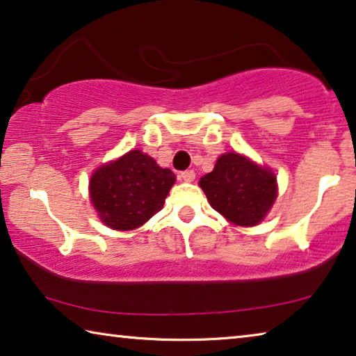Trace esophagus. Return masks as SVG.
Here are the masks:
<instances>
[{
	"instance_id": "34e87169",
	"label": "esophagus",
	"mask_w": 356,
	"mask_h": 356,
	"mask_svg": "<svg viewBox=\"0 0 356 356\" xmlns=\"http://www.w3.org/2000/svg\"><path fill=\"white\" fill-rule=\"evenodd\" d=\"M179 177L185 180V182H192V180L195 179V172L193 171H184V172H180Z\"/></svg>"
}]
</instances>
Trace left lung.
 <instances>
[{
    "instance_id": "1",
    "label": "left lung",
    "mask_w": 356,
    "mask_h": 356,
    "mask_svg": "<svg viewBox=\"0 0 356 356\" xmlns=\"http://www.w3.org/2000/svg\"><path fill=\"white\" fill-rule=\"evenodd\" d=\"M209 204L235 225L252 227L264 220L278 195L277 177L240 153H225L214 171L200 180Z\"/></svg>"
}]
</instances>
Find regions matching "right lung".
Returning <instances> with one entry per match:
<instances>
[{"mask_svg":"<svg viewBox=\"0 0 356 356\" xmlns=\"http://www.w3.org/2000/svg\"><path fill=\"white\" fill-rule=\"evenodd\" d=\"M176 182L171 169L160 168L140 150L97 168L89 180V196L100 220L113 230H134L161 211Z\"/></svg>","mask_w":356,"mask_h":356,"instance_id":"right-lung-1","label":"right lung"}]
</instances>
